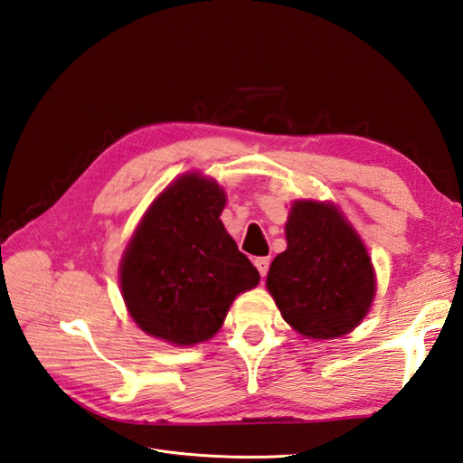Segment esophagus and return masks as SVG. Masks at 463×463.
Segmentation results:
<instances>
[{
	"label": "esophagus",
	"instance_id": "obj_1",
	"mask_svg": "<svg viewBox=\"0 0 463 463\" xmlns=\"http://www.w3.org/2000/svg\"><path fill=\"white\" fill-rule=\"evenodd\" d=\"M254 266L258 268L260 276L266 278V274H268V268H269V258H256V260H254Z\"/></svg>",
	"mask_w": 463,
	"mask_h": 463
}]
</instances>
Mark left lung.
Returning a JSON list of instances; mask_svg holds the SVG:
<instances>
[{
    "label": "left lung",
    "mask_w": 463,
    "mask_h": 463,
    "mask_svg": "<svg viewBox=\"0 0 463 463\" xmlns=\"http://www.w3.org/2000/svg\"><path fill=\"white\" fill-rule=\"evenodd\" d=\"M286 236V252L266 279L281 317L307 338L348 335L375 298L373 266L358 232L333 203L295 201Z\"/></svg>",
    "instance_id": "1"
}]
</instances>
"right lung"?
<instances>
[{"label": "right lung", "instance_id": "1", "mask_svg": "<svg viewBox=\"0 0 463 463\" xmlns=\"http://www.w3.org/2000/svg\"><path fill=\"white\" fill-rule=\"evenodd\" d=\"M224 201L217 182L184 174L142 217L118 271L127 309L146 335L175 346L205 342L236 295L258 286V269L219 219Z\"/></svg>", "mask_w": 463, "mask_h": 463}]
</instances>
